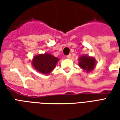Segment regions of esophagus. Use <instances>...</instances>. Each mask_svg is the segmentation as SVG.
<instances>
[{
    "mask_svg": "<svg viewBox=\"0 0 120 120\" xmlns=\"http://www.w3.org/2000/svg\"><path fill=\"white\" fill-rule=\"evenodd\" d=\"M71 54H69L68 55H67V58H71Z\"/></svg>",
    "mask_w": 120,
    "mask_h": 120,
    "instance_id": "esophagus-1",
    "label": "esophagus"
}]
</instances>
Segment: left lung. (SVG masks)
<instances>
[{
  "mask_svg": "<svg viewBox=\"0 0 120 120\" xmlns=\"http://www.w3.org/2000/svg\"><path fill=\"white\" fill-rule=\"evenodd\" d=\"M79 65L83 70L89 72L94 69L96 65V60L93 57H89L88 56H82L79 58Z\"/></svg>",
  "mask_w": 120,
  "mask_h": 120,
  "instance_id": "1",
  "label": "left lung"
}]
</instances>
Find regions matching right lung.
Instances as JSON below:
<instances>
[{
	"label": "right lung",
	"instance_id": "right-lung-1",
	"mask_svg": "<svg viewBox=\"0 0 120 120\" xmlns=\"http://www.w3.org/2000/svg\"><path fill=\"white\" fill-rule=\"evenodd\" d=\"M58 61V58L50 54L45 53L44 55L41 54L35 56L32 64L34 69L40 73L49 74L56 67Z\"/></svg>",
	"mask_w": 120,
	"mask_h": 120
}]
</instances>
